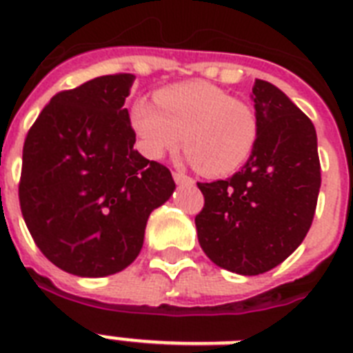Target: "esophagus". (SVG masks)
I'll use <instances>...</instances> for the list:
<instances>
[{"instance_id": "obj_1", "label": "esophagus", "mask_w": 353, "mask_h": 353, "mask_svg": "<svg viewBox=\"0 0 353 353\" xmlns=\"http://www.w3.org/2000/svg\"><path fill=\"white\" fill-rule=\"evenodd\" d=\"M174 181L177 185H183V183H194L192 177H188L187 174H183V172H174Z\"/></svg>"}]
</instances>
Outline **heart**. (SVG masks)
Listing matches in <instances>:
<instances>
[{"instance_id": "1", "label": "heart", "mask_w": 353, "mask_h": 353, "mask_svg": "<svg viewBox=\"0 0 353 353\" xmlns=\"http://www.w3.org/2000/svg\"><path fill=\"white\" fill-rule=\"evenodd\" d=\"M139 146L150 159H161L181 143L187 161L209 177L234 174L251 157L258 141L256 112L209 82H181L141 99L132 108Z\"/></svg>"}]
</instances>
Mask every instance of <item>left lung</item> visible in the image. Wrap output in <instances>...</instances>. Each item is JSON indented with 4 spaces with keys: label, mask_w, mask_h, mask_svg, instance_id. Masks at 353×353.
Listing matches in <instances>:
<instances>
[{
    "label": "left lung",
    "mask_w": 353,
    "mask_h": 353,
    "mask_svg": "<svg viewBox=\"0 0 353 353\" xmlns=\"http://www.w3.org/2000/svg\"><path fill=\"white\" fill-rule=\"evenodd\" d=\"M252 101L260 132L251 157L229 179L198 183L199 245L216 265L240 274L265 273L301 245L321 188L313 122L265 80L254 82Z\"/></svg>",
    "instance_id": "obj_1"
}]
</instances>
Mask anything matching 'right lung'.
<instances>
[{
    "mask_svg": "<svg viewBox=\"0 0 353 353\" xmlns=\"http://www.w3.org/2000/svg\"><path fill=\"white\" fill-rule=\"evenodd\" d=\"M133 74L97 77L52 97L23 144L19 207L49 262L79 276L137 258L150 212L170 198V170L144 159L124 108Z\"/></svg>",
    "mask_w": 353,
    "mask_h": 353,
    "instance_id": "add662e5",
    "label": "right lung"
}]
</instances>
